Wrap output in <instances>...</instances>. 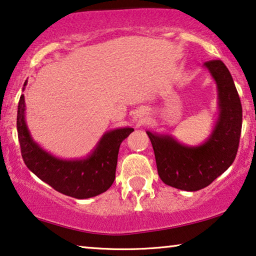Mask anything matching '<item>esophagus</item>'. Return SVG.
Returning a JSON list of instances; mask_svg holds the SVG:
<instances>
[{
  "label": "esophagus",
  "mask_w": 256,
  "mask_h": 256,
  "mask_svg": "<svg viewBox=\"0 0 256 256\" xmlns=\"http://www.w3.org/2000/svg\"><path fill=\"white\" fill-rule=\"evenodd\" d=\"M139 117H142V116H139Z\"/></svg>",
  "instance_id": "esophagus-1"
}]
</instances>
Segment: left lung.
<instances>
[{
    "mask_svg": "<svg viewBox=\"0 0 256 256\" xmlns=\"http://www.w3.org/2000/svg\"><path fill=\"white\" fill-rule=\"evenodd\" d=\"M203 67L214 78L218 97V114L208 138L200 145H186L168 133L146 131L160 178L186 192L203 189L228 170L236 159L242 125V108L228 67L222 60L208 61Z\"/></svg>",
    "mask_w": 256,
    "mask_h": 256,
    "instance_id": "obj_1",
    "label": "left lung"
}]
</instances>
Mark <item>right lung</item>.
Listing matches in <instances>:
<instances>
[{
  "instance_id": "1",
  "label": "right lung",
  "mask_w": 256,
  "mask_h": 256,
  "mask_svg": "<svg viewBox=\"0 0 256 256\" xmlns=\"http://www.w3.org/2000/svg\"><path fill=\"white\" fill-rule=\"evenodd\" d=\"M26 84L25 81L23 92ZM17 132L26 167L56 192L84 200L106 192L112 184L120 146L133 128H118L104 132L87 156L61 159L42 148L32 138L25 120V98L22 95L17 110Z\"/></svg>"
}]
</instances>
